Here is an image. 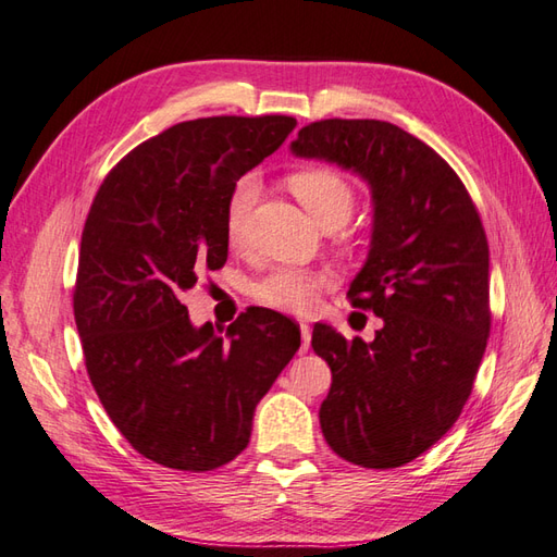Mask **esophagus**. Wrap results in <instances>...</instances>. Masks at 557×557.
<instances>
[{
	"mask_svg": "<svg viewBox=\"0 0 557 557\" xmlns=\"http://www.w3.org/2000/svg\"><path fill=\"white\" fill-rule=\"evenodd\" d=\"M300 333H302V348H300V352H307V348H310V341H312V329L302 321Z\"/></svg>",
	"mask_w": 557,
	"mask_h": 557,
	"instance_id": "1",
	"label": "esophagus"
}]
</instances>
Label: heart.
Wrapping results in <instances>:
<instances>
[{"label":"heart","mask_w":557,"mask_h":557,"mask_svg":"<svg viewBox=\"0 0 557 557\" xmlns=\"http://www.w3.org/2000/svg\"><path fill=\"white\" fill-rule=\"evenodd\" d=\"M288 185L298 202L307 209L319 226H341L355 209V190L343 174L329 166H310L290 174ZM259 200V181L245 174L231 188L224 212L226 238L231 245H243L250 228L252 209ZM331 276L324 271H302L281 267L269 271L252 286V298L271 310L307 314L317 310L319 293L329 288Z\"/></svg>","instance_id":"1"}]
</instances>
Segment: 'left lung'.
Wrapping results in <instances>:
<instances>
[{
	"label": "left lung",
	"mask_w": 557,
	"mask_h": 557,
	"mask_svg": "<svg viewBox=\"0 0 557 557\" xmlns=\"http://www.w3.org/2000/svg\"><path fill=\"white\" fill-rule=\"evenodd\" d=\"M293 152L357 171L374 197L372 250L348 298L383 326L372 343L314 326L312 348L331 367L321 431L352 465L403 467L472 393L491 333L484 224L446 159L388 121L307 123Z\"/></svg>",
	"instance_id": "left-lung-1"
}]
</instances>
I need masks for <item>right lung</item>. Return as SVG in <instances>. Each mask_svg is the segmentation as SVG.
<instances>
[{
	"label": "right lung",
	"instance_id": "right-lung-1",
	"mask_svg": "<svg viewBox=\"0 0 557 557\" xmlns=\"http://www.w3.org/2000/svg\"><path fill=\"white\" fill-rule=\"evenodd\" d=\"M293 116L183 121L109 171L85 219L73 317L111 422L147 460L209 472L238 457L257 403L300 348V326L250 307L221 338L181 295L226 264L236 181L295 128Z\"/></svg>",
	"mask_w": 557,
	"mask_h": 557
}]
</instances>
